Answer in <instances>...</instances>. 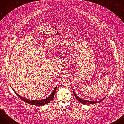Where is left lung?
Wrapping results in <instances>:
<instances>
[{
	"label": "left lung",
	"instance_id": "8db88e82",
	"mask_svg": "<svg viewBox=\"0 0 124 124\" xmlns=\"http://www.w3.org/2000/svg\"><path fill=\"white\" fill-rule=\"evenodd\" d=\"M73 92H74V94L76 97V98L82 104H94V103H98V102H101L105 98V97H104V98H103L102 99L100 100V101H87V100H83V99H82L81 98H79L74 92V91H73Z\"/></svg>",
	"mask_w": 124,
	"mask_h": 124
}]
</instances>
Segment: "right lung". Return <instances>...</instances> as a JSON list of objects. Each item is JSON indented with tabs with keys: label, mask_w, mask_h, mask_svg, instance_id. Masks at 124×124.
Wrapping results in <instances>:
<instances>
[{
	"label": "right lung",
	"mask_w": 124,
	"mask_h": 124,
	"mask_svg": "<svg viewBox=\"0 0 124 124\" xmlns=\"http://www.w3.org/2000/svg\"><path fill=\"white\" fill-rule=\"evenodd\" d=\"M57 86H56L55 88L54 89V91H52V93L50 94V95L47 98L45 99H42V100H29L28 99H25L22 96H21L20 95H19L18 94H17L14 90H13H13L14 91V92L16 94V95L19 97L23 101H25V102L26 103H28L30 104H31V105H38V106H41V105H45L46 104H47L49 102H50V101H51L52 100H53V98H54V95H55V92H56V89H57ZM12 88V87H11Z\"/></svg>",
	"instance_id": "obj_1"
}]
</instances>
